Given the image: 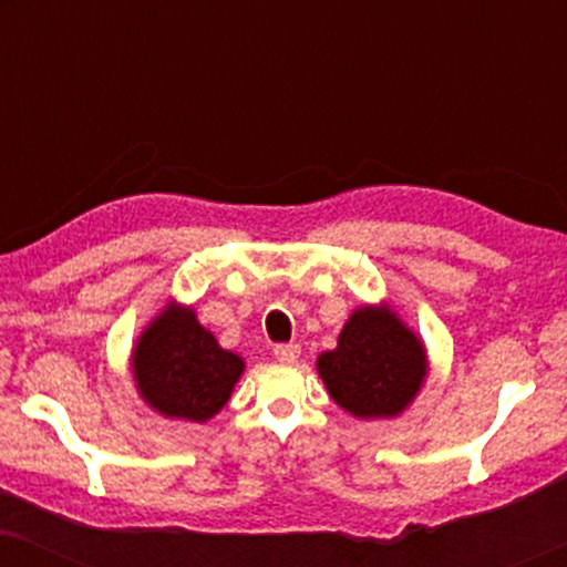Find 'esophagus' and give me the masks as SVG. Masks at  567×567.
I'll return each instance as SVG.
<instances>
[{
  "instance_id": "esophagus-1",
  "label": "esophagus",
  "mask_w": 567,
  "mask_h": 567,
  "mask_svg": "<svg viewBox=\"0 0 567 567\" xmlns=\"http://www.w3.org/2000/svg\"><path fill=\"white\" fill-rule=\"evenodd\" d=\"M299 353H301V348L297 343H281V346L274 348V355L281 363H297Z\"/></svg>"
}]
</instances>
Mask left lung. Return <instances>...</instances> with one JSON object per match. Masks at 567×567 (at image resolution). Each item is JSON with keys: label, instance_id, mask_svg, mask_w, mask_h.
I'll return each instance as SVG.
<instances>
[{"label": "left lung", "instance_id": "8db88e82", "mask_svg": "<svg viewBox=\"0 0 567 567\" xmlns=\"http://www.w3.org/2000/svg\"><path fill=\"white\" fill-rule=\"evenodd\" d=\"M330 398L355 417H394L421 392L425 348L386 305L359 307L340 330L338 348L317 359Z\"/></svg>", "mask_w": 567, "mask_h": 567}]
</instances>
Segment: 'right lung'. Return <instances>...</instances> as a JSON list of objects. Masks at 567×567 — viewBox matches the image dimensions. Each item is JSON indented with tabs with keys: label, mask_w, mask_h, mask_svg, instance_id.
<instances>
[{
	"label": "right lung",
	"mask_w": 567,
	"mask_h": 567,
	"mask_svg": "<svg viewBox=\"0 0 567 567\" xmlns=\"http://www.w3.org/2000/svg\"><path fill=\"white\" fill-rule=\"evenodd\" d=\"M131 369L138 394L159 415L204 423L227 405L245 361L224 351L190 307L169 301L138 336Z\"/></svg>",
	"instance_id": "1"
}]
</instances>
